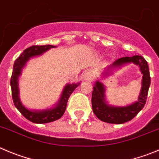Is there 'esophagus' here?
Listing matches in <instances>:
<instances>
[{"label": "esophagus", "instance_id": "1", "mask_svg": "<svg viewBox=\"0 0 159 159\" xmlns=\"http://www.w3.org/2000/svg\"><path fill=\"white\" fill-rule=\"evenodd\" d=\"M83 78H84V80H87V81H90V80H92V75L89 72L84 73V75H83Z\"/></svg>", "mask_w": 159, "mask_h": 159}]
</instances>
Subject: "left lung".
<instances>
[{
	"label": "left lung",
	"mask_w": 159,
	"mask_h": 159,
	"mask_svg": "<svg viewBox=\"0 0 159 159\" xmlns=\"http://www.w3.org/2000/svg\"><path fill=\"white\" fill-rule=\"evenodd\" d=\"M133 63L139 65L143 74L142 88L138 101L127 107H112L107 103L105 100L104 87L99 81L93 87L92 95V107L93 113L101 121L112 124H122L133 119L144 107L148 94L151 77L148 62L141 56H133L132 57H122L118 59L111 65V67H118L123 64Z\"/></svg>",
	"instance_id": "obj_1"
}]
</instances>
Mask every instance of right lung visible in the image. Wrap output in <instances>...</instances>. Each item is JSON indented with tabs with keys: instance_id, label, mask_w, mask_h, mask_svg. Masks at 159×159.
Instances as JSON below:
<instances>
[{
	"instance_id": "add662e5",
	"label": "right lung",
	"mask_w": 159,
	"mask_h": 159,
	"mask_svg": "<svg viewBox=\"0 0 159 159\" xmlns=\"http://www.w3.org/2000/svg\"><path fill=\"white\" fill-rule=\"evenodd\" d=\"M52 48H56V46L45 44V45H33L30 48H26L15 61L13 66L12 75L11 77V96H12L13 103L15 106L19 111V112L29 121H32L37 124H43L48 123L51 121H54L61 118L66 111V104H67L68 99L74 90L80 84V83L77 84H66L65 89H63L61 99L59 100V103L56 107L52 109L46 110L42 111H33L26 109L21 103L19 98V89H18V77L20 75L22 68L24 66L25 63L28 59L32 56H38L42 54L43 52Z\"/></svg>"
}]
</instances>
